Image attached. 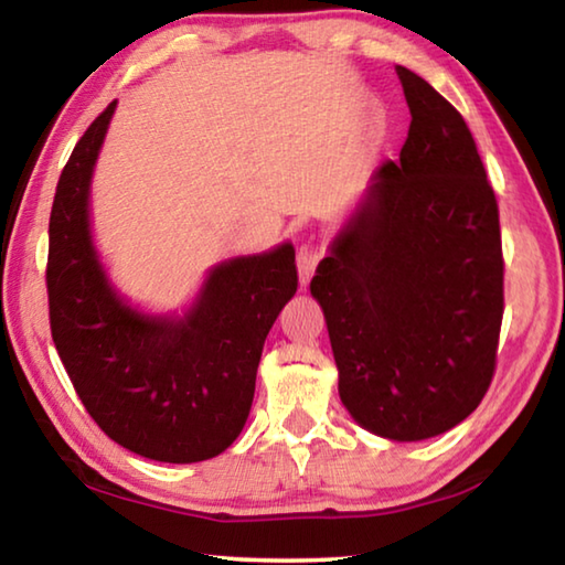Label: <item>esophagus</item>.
<instances>
[{
    "mask_svg": "<svg viewBox=\"0 0 565 565\" xmlns=\"http://www.w3.org/2000/svg\"><path fill=\"white\" fill-rule=\"evenodd\" d=\"M317 264H319V248L313 246L311 238H303L299 248H296V266H299L301 286L311 281L313 271H317Z\"/></svg>",
    "mask_w": 565,
    "mask_h": 565,
    "instance_id": "34e87169",
    "label": "esophagus"
}]
</instances>
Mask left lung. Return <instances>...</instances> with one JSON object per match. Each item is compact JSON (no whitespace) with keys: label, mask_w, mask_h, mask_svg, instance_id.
<instances>
[{"label":"left lung","mask_w":565,"mask_h":565,"mask_svg":"<svg viewBox=\"0 0 565 565\" xmlns=\"http://www.w3.org/2000/svg\"><path fill=\"white\" fill-rule=\"evenodd\" d=\"M411 127L317 266L339 396L361 428L424 441L471 416L503 319L499 204L466 121L396 66Z\"/></svg>","instance_id":"8db88e82"}]
</instances>
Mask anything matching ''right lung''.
Masks as SVG:
<instances>
[{
    "mask_svg": "<svg viewBox=\"0 0 565 565\" xmlns=\"http://www.w3.org/2000/svg\"><path fill=\"white\" fill-rule=\"evenodd\" d=\"M117 109L76 141L50 216L52 339L84 408L111 441L161 463H196L236 441L276 317L299 286L294 244L206 271L184 311L151 313L109 279L92 236V177Z\"/></svg>",
    "mask_w": 565,
    "mask_h": 565,
    "instance_id": "obj_1",
    "label": "right lung"
}]
</instances>
